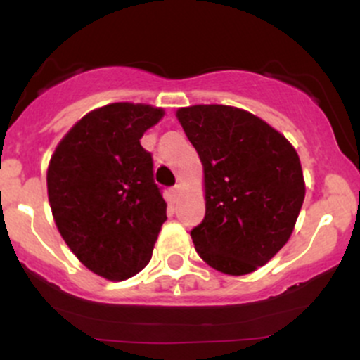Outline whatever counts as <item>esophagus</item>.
<instances>
[{
	"mask_svg": "<svg viewBox=\"0 0 360 360\" xmlns=\"http://www.w3.org/2000/svg\"><path fill=\"white\" fill-rule=\"evenodd\" d=\"M179 194H181V186H179V184L172 186V188H171V196H172V200H177V198H179Z\"/></svg>",
	"mask_w": 360,
	"mask_h": 360,
	"instance_id": "34e87169",
	"label": "esophagus"
}]
</instances>
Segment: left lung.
<instances>
[{"mask_svg":"<svg viewBox=\"0 0 360 360\" xmlns=\"http://www.w3.org/2000/svg\"><path fill=\"white\" fill-rule=\"evenodd\" d=\"M205 169L206 213L191 230L213 269L249 274L291 237L304 200L300 157L291 143L249 111L196 105L177 111Z\"/></svg>","mask_w":360,"mask_h":360,"instance_id":"left-lung-1","label":"left lung"}]
</instances>
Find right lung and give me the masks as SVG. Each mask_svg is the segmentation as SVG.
<instances>
[{"instance_id": "add662e5", "label": "right lung", "mask_w": 360, "mask_h": 360, "mask_svg": "<svg viewBox=\"0 0 360 360\" xmlns=\"http://www.w3.org/2000/svg\"><path fill=\"white\" fill-rule=\"evenodd\" d=\"M160 108L113 103L82 117L53 152L47 191L53 220L88 269L123 281L147 266L167 205L143 131Z\"/></svg>"}]
</instances>
